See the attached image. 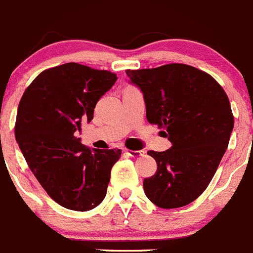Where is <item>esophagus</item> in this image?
Returning <instances> with one entry per match:
<instances>
[{"label": "esophagus", "mask_w": 253, "mask_h": 253, "mask_svg": "<svg viewBox=\"0 0 253 253\" xmlns=\"http://www.w3.org/2000/svg\"><path fill=\"white\" fill-rule=\"evenodd\" d=\"M125 152L127 153L128 156H131V157H140V156H143L145 155V151H131V150H125Z\"/></svg>", "instance_id": "1"}]
</instances>
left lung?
<instances>
[{
  "instance_id": "1",
  "label": "left lung",
  "mask_w": 253,
  "mask_h": 253,
  "mask_svg": "<svg viewBox=\"0 0 253 253\" xmlns=\"http://www.w3.org/2000/svg\"><path fill=\"white\" fill-rule=\"evenodd\" d=\"M126 73L143 93L148 122L172 143L147 152L157 171L143 181L146 196L161 209L186 206L206 190L227 150L233 129L227 94L209 73L182 63Z\"/></svg>"
}]
</instances>
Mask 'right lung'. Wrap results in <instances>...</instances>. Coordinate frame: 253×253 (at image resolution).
<instances>
[{"label": "right lung", "instance_id": "1", "mask_svg": "<svg viewBox=\"0 0 253 253\" xmlns=\"http://www.w3.org/2000/svg\"><path fill=\"white\" fill-rule=\"evenodd\" d=\"M116 80L108 71L65 63L40 73L20 101L16 141L40 185L65 209L89 211L107 192L121 150H91L76 134Z\"/></svg>", "mask_w": 253, "mask_h": 253}]
</instances>
